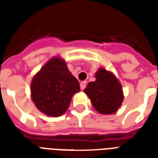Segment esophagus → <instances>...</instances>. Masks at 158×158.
Segmentation results:
<instances>
[{
    "label": "esophagus",
    "mask_w": 158,
    "mask_h": 158,
    "mask_svg": "<svg viewBox=\"0 0 158 158\" xmlns=\"http://www.w3.org/2000/svg\"><path fill=\"white\" fill-rule=\"evenodd\" d=\"M86 81H82V82L80 83V88H81V89H85L86 87Z\"/></svg>",
    "instance_id": "esophagus-1"
}]
</instances>
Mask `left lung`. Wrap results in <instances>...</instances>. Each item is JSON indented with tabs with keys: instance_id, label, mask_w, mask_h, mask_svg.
Returning <instances> with one entry per match:
<instances>
[{
	"instance_id": "obj_1",
	"label": "left lung",
	"mask_w": 158,
	"mask_h": 158,
	"mask_svg": "<svg viewBox=\"0 0 158 158\" xmlns=\"http://www.w3.org/2000/svg\"><path fill=\"white\" fill-rule=\"evenodd\" d=\"M95 76L96 80L89 82L84 91L98 113L105 115L115 113L123 100L121 84L113 73L102 68Z\"/></svg>"
}]
</instances>
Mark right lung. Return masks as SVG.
I'll list each match as a JSON object with an SVG mask.
<instances>
[{"mask_svg":"<svg viewBox=\"0 0 158 158\" xmlns=\"http://www.w3.org/2000/svg\"><path fill=\"white\" fill-rule=\"evenodd\" d=\"M31 99L47 116L59 117L66 113L73 96L80 91L79 81L59 56L52 57L34 76Z\"/></svg>","mask_w":158,"mask_h":158,"instance_id":"1","label":"right lung"}]
</instances>
